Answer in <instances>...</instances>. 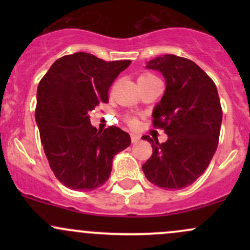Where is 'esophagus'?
<instances>
[{"mask_svg":"<svg viewBox=\"0 0 250 250\" xmlns=\"http://www.w3.org/2000/svg\"><path fill=\"white\" fill-rule=\"evenodd\" d=\"M140 141V135L137 134H131V142L133 143H136Z\"/></svg>","mask_w":250,"mask_h":250,"instance_id":"1","label":"esophagus"}]
</instances>
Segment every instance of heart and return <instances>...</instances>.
I'll return each mask as SVG.
<instances>
[{
    "label": "heart",
    "instance_id": "1",
    "mask_svg": "<svg viewBox=\"0 0 250 250\" xmlns=\"http://www.w3.org/2000/svg\"><path fill=\"white\" fill-rule=\"evenodd\" d=\"M150 79H157V77L150 73H146V74H142L139 80H150ZM128 123L131 125V127H135V125H137V120L134 119V117H128Z\"/></svg>",
    "mask_w": 250,
    "mask_h": 250
}]
</instances>
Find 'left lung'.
<instances>
[{"mask_svg": "<svg viewBox=\"0 0 250 250\" xmlns=\"http://www.w3.org/2000/svg\"><path fill=\"white\" fill-rule=\"evenodd\" d=\"M161 71L166 91L153 111L154 128L168 135L165 143L142 136L153 154L142 166L146 177L157 187L182 189L205 173L219 143L222 108L213 80L191 60L167 54L147 63Z\"/></svg>", "mask_w": 250, "mask_h": 250, "instance_id": "8db88e82", "label": "left lung"}]
</instances>
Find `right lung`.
Instances as JSON below:
<instances>
[{
	"label": "right lung",
	"instance_id": "1",
	"mask_svg": "<svg viewBox=\"0 0 250 250\" xmlns=\"http://www.w3.org/2000/svg\"><path fill=\"white\" fill-rule=\"evenodd\" d=\"M130 62L75 53L56 60L40 81L35 120L51 170L65 187L87 191L102 186L114 156L130 146L128 133L115 125L97 130L88 116L108 102L109 87Z\"/></svg>",
	"mask_w": 250,
	"mask_h": 250
}]
</instances>
